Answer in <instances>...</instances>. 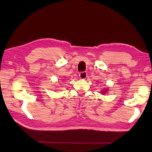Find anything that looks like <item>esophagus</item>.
Returning a JSON list of instances; mask_svg holds the SVG:
<instances>
[{"label":"esophagus","mask_w":152,"mask_h":152,"mask_svg":"<svg viewBox=\"0 0 152 152\" xmlns=\"http://www.w3.org/2000/svg\"><path fill=\"white\" fill-rule=\"evenodd\" d=\"M87 75H88V74H87L86 72H82L80 73L79 76L81 79H86L87 77Z\"/></svg>","instance_id":"1"}]
</instances>
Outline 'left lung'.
I'll use <instances>...</instances> for the list:
<instances>
[{"label": "left lung", "mask_w": 152, "mask_h": 152, "mask_svg": "<svg viewBox=\"0 0 152 152\" xmlns=\"http://www.w3.org/2000/svg\"><path fill=\"white\" fill-rule=\"evenodd\" d=\"M106 91H103V92H102V93H106Z\"/></svg>", "instance_id": "8db88e82"}]
</instances>
